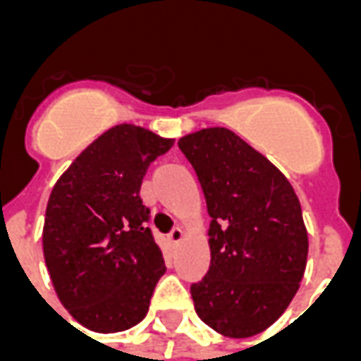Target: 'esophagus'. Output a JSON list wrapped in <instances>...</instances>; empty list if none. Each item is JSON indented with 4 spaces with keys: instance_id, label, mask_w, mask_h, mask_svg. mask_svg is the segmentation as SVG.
I'll use <instances>...</instances> for the list:
<instances>
[{
    "instance_id": "obj_1",
    "label": "esophagus",
    "mask_w": 361,
    "mask_h": 361,
    "mask_svg": "<svg viewBox=\"0 0 361 361\" xmlns=\"http://www.w3.org/2000/svg\"><path fill=\"white\" fill-rule=\"evenodd\" d=\"M183 235H185V232H183L181 228H173L168 238H170V242L172 243H180L181 240H183Z\"/></svg>"
}]
</instances>
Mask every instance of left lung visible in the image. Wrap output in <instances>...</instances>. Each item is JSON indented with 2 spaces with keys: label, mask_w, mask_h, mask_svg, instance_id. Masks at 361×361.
<instances>
[{
  "label": "left lung",
  "mask_w": 361,
  "mask_h": 361,
  "mask_svg": "<svg viewBox=\"0 0 361 361\" xmlns=\"http://www.w3.org/2000/svg\"><path fill=\"white\" fill-rule=\"evenodd\" d=\"M211 216V267L191 286L197 315L219 334L247 338L286 311L305 272L307 230L286 176L226 127L180 141Z\"/></svg>",
  "instance_id": "left-lung-1"
}]
</instances>
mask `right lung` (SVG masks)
Listing matches in <instances>:
<instances>
[{
	"label": "right lung",
	"mask_w": 361,
	"mask_h": 361,
	"mask_svg": "<svg viewBox=\"0 0 361 361\" xmlns=\"http://www.w3.org/2000/svg\"><path fill=\"white\" fill-rule=\"evenodd\" d=\"M172 145L119 123L90 142L51 189L44 259L59 302L89 331L119 333L149 311L166 267L139 191L150 162Z\"/></svg>",
	"instance_id": "obj_1"
}]
</instances>
